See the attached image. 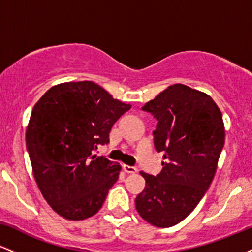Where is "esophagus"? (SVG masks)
I'll return each instance as SVG.
<instances>
[{"mask_svg":"<svg viewBox=\"0 0 252 252\" xmlns=\"http://www.w3.org/2000/svg\"><path fill=\"white\" fill-rule=\"evenodd\" d=\"M123 170L126 173H130V174H134V173L137 172V168L132 166H128V164H123Z\"/></svg>","mask_w":252,"mask_h":252,"instance_id":"1","label":"esophagus"}]
</instances>
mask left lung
<instances>
[{"label":"left lung","instance_id":"left-lung-1","mask_svg":"<svg viewBox=\"0 0 252 252\" xmlns=\"http://www.w3.org/2000/svg\"><path fill=\"white\" fill-rule=\"evenodd\" d=\"M142 110L158 120L155 149L166 161L158 175L141 172L146 187L136 196V210L153 226L170 227L209 189L224 147V122L209 94L184 84L168 86Z\"/></svg>","mask_w":252,"mask_h":252}]
</instances>
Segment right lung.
I'll use <instances>...</instances> for the list:
<instances>
[{
	"label": "right lung",
	"mask_w": 252,
	"mask_h": 252,
	"mask_svg": "<svg viewBox=\"0 0 252 252\" xmlns=\"http://www.w3.org/2000/svg\"><path fill=\"white\" fill-rule=\"evenodd\" d=\"M130 108L88 80L52 86L34 105L26 130L32 169L63 218L83 220L103 206L121 166L92 152L109 142L112 126Z\"/></svg>",
	"instance_id": "add662e5"
}]
</instances>
